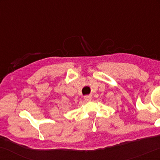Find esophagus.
<instances>
[{
	"label": "esophagus",
	"instance_id": "34e87169",
	"mask_svg": "<svg viewBox=\"0 0 160 160\" xmlns=\"http://www.w3.org/2000/svg\"><path fill=\"white\" fill-rule=\"evenodd\" d=\"M92 99V96L90 95H86V96H84V100L86 101V102H89V101H91Z\"/></svg>",
	"mask_w": 160,
	"mask_h": 160
}]
</instances>
